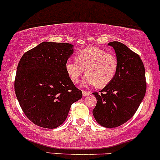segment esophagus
<instances>
[{"label": "esophagus", "mask_w": 160, "mask_h": 160, "mask_svg": "<svg viewBox=\"0 0 160 160\" xmlns=\"http://www.w3.org/2000/svg\"><path fill=\"white\" fill-rule=\"evenodd\" d=\"M82 94H83L84 96H87V95H89L90 94H91V92H88V91H85V90H83V91H82Z\"/></svg>", "instance_id": "esophagus-1"}]
</instances>
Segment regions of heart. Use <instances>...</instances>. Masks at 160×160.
Here are the masks:
<instances>
[{
	"label": "heart",
	"instance_id": "heart-1",
	"mask_svg": "<svg viewBox=\"0 0 160 160\" xmlns=\"http://www.w3.org/2000/svg\"><path fill=\"white\" fill-rule=\"evenodd\" d=\"M65 70L74 83H78L84 72V82L98 88H104L111 83L118 67L116 55L98 47H88L75 54V61L65 62Z\"/></svg>",
	"mask_w": 160,
	"mask_h": 160
}]
</instances>
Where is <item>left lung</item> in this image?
<instances>
[{
  "label": "left lung",
  "instance_id": "1",
  "mask_svg": "<svg viewBox=\"0 0 160 160\" xmlns=\"http://www.w3.org/2000/svg\"><path fill=\"white\" fill-rule=\"evenodd\" d=\"M115 49L118 67L114 79L100 92H94L97 103L92 111L97 122L116 128L129 120L146 91L145 67L138 54L118 42L108 43Z\"/></svg>",
  "mask_w": 160,
  "mask_h": 160
}]
</instances>
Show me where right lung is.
I'll return each mask as SVG.
<instances>
[{
    "label": "right lung",
    "mask_w": 160,
    "mask_h": 160,
    "mask_svg": "<svg viewBox=\"0 0 160 160\" xmlns=\"http://www.w3.org/2000/svg\"><path fill=\"white\" fill-rule=\"evenodd\" d=\"M72 44L44 42L28 51L18 65L14 91L21 109L34 124L61 126L71 105L82 97L65 70Z\"/></svg>",
    "instance_id": "obj_1"
}]
</instances>
